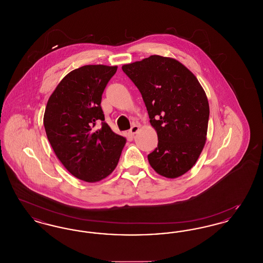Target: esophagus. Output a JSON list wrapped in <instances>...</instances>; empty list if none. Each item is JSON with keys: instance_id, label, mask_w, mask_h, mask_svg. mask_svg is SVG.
<instances>
[{"instance_id": "esophagus-1", "label": "esophagus", "mask_w": 263, "mask_h": 263, "mask_svg": "<svg viewBox=\"0 0 263 263\" xmlns=\"http://www.w3.org/2000/svg\"><path fill=\"white\" fill-rule=\"evenodd\" d=\"M138 131H139V126L135 124V125H133L131 127V129L129 130V133H130L131 135H134V134L137 133Z\"/></svg>"}]
</instances>
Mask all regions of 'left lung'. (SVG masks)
I'll use <instances>...</instances> for the list:
<instances>
[{"label":"left lung","mask_w":263,"mask_h":263,"mask_svg":"<svg viewBox=\"0 0 263 263\" xmlns=\"http://www.w3.org/2000/svg\"><path fill=\"white\" fill-rule=\"evenodd\" d=\"M122 70L140 90L158 134L151 166L167 178L184 175L204 148L209 103L198 80L177 60L152 55Z\"/></svg>","instance_id":"1"}]
</instances>
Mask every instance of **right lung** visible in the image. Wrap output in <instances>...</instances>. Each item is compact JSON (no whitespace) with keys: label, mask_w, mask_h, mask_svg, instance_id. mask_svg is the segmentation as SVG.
Segmentation results:
<instances>
[{"label":"right lung","mask_w":263,"mask_h":263,"mask_svg":"<svg viewBox=\"0 0 263 263\" xmlns=\"http://www.w3.org/2000/svg\"><path fill=\"white\" fill-rule=\"evenodd\" d=\"M116 66L86 65L63 78L47 101L43 124L57 158L67 171L97 182L115 170L126 138L104 121L101 96Z\"/></svg>","instance_id":"add662e5"}]
</instances>
